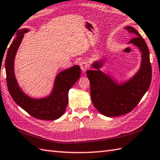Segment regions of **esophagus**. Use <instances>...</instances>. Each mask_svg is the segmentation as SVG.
Returning a JSON list of instances; mask_svg holds the SVG:
<instances>
[{
    "instance_id": "obj_1",
    "label": "esophagus",
    "mask_w": 160,
    "mask_h": 160,
    "mask_svg": "<svg viewBox=\"0 0 160 160\" xmlns=\"http://www.w3.org/2000/svg\"><path fill=\"white\" fill-rule=\"evenodd\" d=\"M80 66L82 71L83 72H85L86 71H87V69L89 68V65H88V61L87 60L82 61L80 63Z\"/></svg>"
}]
</instances>
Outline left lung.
<instances>
[{"mask_svg": "<svg viewBox=\"0 0 160 160\" xmlns=\"http://www.w3.org/2000/svg\"><path fill=\"white\" fill-rule=\"evenodd\" d=\"M125 29L135 36L129 43L136 45L141 52V68L137 74L126 82L118 84L99 69L103 61L92 65L95 70L87 72L92 103L98 111L108 117L122 116L133 110L149 89L152 78L149 51L145 40L134 28L127 26Z\"/></svg>", "mask_w": 160, "mask_h": 160, "instance_id": "left-lung-1", "label": "left lung"}]
</instances>
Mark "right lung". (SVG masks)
Segmentation results:
<instances>
[{"instance_id":"obj_1","label":"right lung","mask_w":160,"mask_h":160,"mask_svg":"<svg viewBox=\"0 0 160 160\" xmlns=\"http://www.w3.org/2000/svg\"><path fill=\"white\" fill-rule=\"evenodd\" d=\"M28 32V30L26 28L18 31L17 36L8 49L5 60L7 88L15 103L32 117L43 120H57L66 109L69 90L79 79L80 68L76 65L60 72L56 76L53 90L48 97L35 99L27 96L20 89L15 79L14 59L24 33Z\"/></svg>"}]
</instances>
